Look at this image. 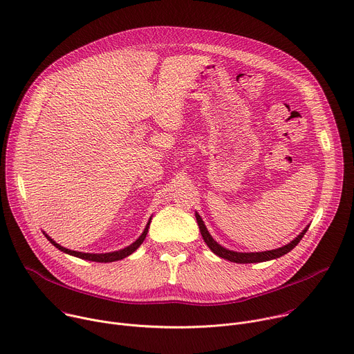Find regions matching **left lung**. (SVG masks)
<instances>
[{
  "mask_svg": "<svg viewBox=\"0 0 354 354\" xmlns=\"http://www.w3.org/2000/svg\"><path fill=\"white\" fill-rule=\"evenodd\" d=\"M194 216H196L201 236H203L206 245L212 249L213 254H216L217 257L227 259L230 262H235V263H259V262L277 259V258L288 254L291 249H294L297 246V243L301 241V238L304 236V234L308 231V227H310V225H307L304 230H302V232H299V235H297L291 242H288L287 245H283L281 248L272 249V250H263V252H236V250H231V249H227L223 245H220L209 232V230L205 225V221L200 217V214L197 212H194Z\"/></svg>",
  "mask_w": 354,
  "mask_h": 354,
  "instance_id": "obj_1",
  "label": "left lung"
}]
</instances>
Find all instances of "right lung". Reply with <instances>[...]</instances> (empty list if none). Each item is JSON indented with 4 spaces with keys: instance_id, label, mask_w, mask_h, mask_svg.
Here are the masks:
<instances>
[{
    "instance_id": "right-lung-1",
    "label": "right lung",
    "mask_w": 354,
    "mask_h": 354,
    "mask_svg": "<svg viewBox=\"0 0 354 354\" xmlns=\"http://www.w3.org/2000/svg\"><path fill=\"white\" fill-rule=\"evenodd\" d=\"M151 218H153V216L149 217L144 231L141 232V235L133 242L130 243L129 246L123 248V249H119V250H113V252H106V254H86V252H78V250H71V249H67L64 246H62L60 243H57L55 239L50 238L44 231V236L52 242L57 249H60L62 252H64V254L67 255H71V257H75V258H80V259H84V261H91V262H99V263H109V262H116V261H122L127 257H130L131 254H134V252L140 248V245L142 243V241L145 239L147 236V232H148V228H149V224H151Z\"/></svg>"
}]
</instances>
